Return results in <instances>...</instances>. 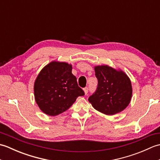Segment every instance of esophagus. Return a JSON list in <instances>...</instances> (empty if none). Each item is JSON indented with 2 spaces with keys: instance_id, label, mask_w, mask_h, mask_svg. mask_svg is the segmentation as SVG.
Listing matches in <instances>:
<instances>
[{
  "instance_id": "1",
  "label": "esophagus",
  "mask_w": 160,
  "mask_h": 160,
  "mask_svg": "<svg viewBox=\"0 0 160 160\" xmlns=\"http://www.w3.org/2000/svg\"><path fill=\"white\" fill-rule=\"evenodd\" d=\"M83 90H84V94L87 95V94L88 93V91H89V88H88V87H85V88H84Z\"/></svg>"
}]
</instances>
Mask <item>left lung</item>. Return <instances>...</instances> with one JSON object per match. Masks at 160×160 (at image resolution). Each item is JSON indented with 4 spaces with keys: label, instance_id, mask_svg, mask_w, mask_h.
Returning a JSON list of instances; mask_svg holds the SVG:
<instances>
[{
    "label": "left lung",
    "instance_id": "obj_1",
    "mask_svg": "<svg viewBox=\"0 0 160 160\" xmlns=\"http://www.w3.org/2000/svg\"><path fill=\"white\" fill-rule=\"evenodd\" d=\"M94 69L98 87L88 99L93 107L108 115L125 109L132 97L131 82L127 75L107 65L96 66Z\"/></svg>",
    "mask_w": 160,
    "mask_h": 160
}]
</instances>
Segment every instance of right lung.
<instances>
[{
	"mask_svg": "<svg viewBox=\"0 0 160 160\" xmlns=\"http://www.w3.org/2000/svg\"><path fill=\"white\" fill-rule=\"evenodd\" d=\"M72 66L53 61L40 71L34 82V97L40 109L55 116L70 108L78 96L84 95L71 73Z\"/></svg>",
	"mask_w": 160,
	"mask_h": 160,
	"instance_id": "1",
	"label": "right lung"
}]
</instances>
